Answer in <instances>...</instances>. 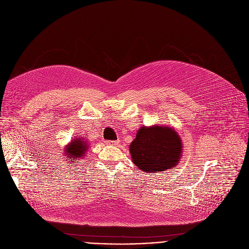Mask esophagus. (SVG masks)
<instances>
[{"mask_svg": "<svg viewBox=\"0 0 249 249\" xmlns=\"http://www.w3.org/2000/svg\"><path fill=\"white\" fill-rule=\"evenodd\" d=\"M120 143V141L118 140V141H109L108 142V144L109 145H112V146H116V145H118Z\"/></svg>", "mask_w": 249, "mask_h": 249, "instance_id": "1", "label": "esophagus"}]
</instances>
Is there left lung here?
<instances>
[{"mask_svg":"<svg viewBox=\"0 0 249 249\" xmlns=\"http://www.w3.org/2000/svg\"><path fill=\"white\" fill-rule=\"evenodd\" d=\"M180 136L164 125L142 126L129 147L134 164L146 173L171 170L179 163L183 153Z\"/></svg>","mask_w":249,"mask_h":249,"instance_id":"left-lung-1","label":"left lung"}]
</instances>
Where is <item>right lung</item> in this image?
<instances>
[{
	"label": "right lung",
	"mask_w": 249,
	"mask_h": 249,
	"mask_svg": "<svg viewBox=\"0 0 249 249\" xmlns=\"http://www.w3.org/2000/svg\"><path fill=\"white\" fill-rule=\"evenodd\" d=\"M89 149V142L83 137H75L64 148V157L69 162H77L86 157ZM75 164V163H74Z\"/></svg>",
	"instance_id": "1"
}]
</instances>
